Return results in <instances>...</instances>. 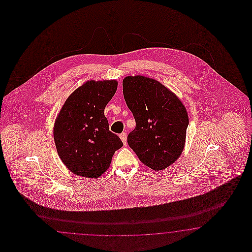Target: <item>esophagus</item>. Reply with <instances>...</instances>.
<instances>
[{
  "label": "esophagus",
  "instance_id": "esophagus-1",
  "mask_svg": "<svg viewBox=\"0 0 252 252\" xmlns=\"http://www.w3.org/2000/svg\"><path fill=\"white\" fill-rule=\"evenodd\" d=\"M120 138H121L124 145H126V142H127V135H126V132L121 133V134H120Z\"/></svg>",
  "mask_w": 252,
  "mask_h": 252
}]
</instances>
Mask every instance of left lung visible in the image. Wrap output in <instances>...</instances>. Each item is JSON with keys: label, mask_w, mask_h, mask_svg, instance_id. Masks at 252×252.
<instances>
[{"label": "left lung", "mask_w": 252, "mask_h": 252, "mask_svg": "<svg viewBox=\"0 0 252 252\" xmlns=\"http://www.w3.org/2000/svg\"><path fill=\"white\" fill-rule=\"evenodd\" d=\"M126 105L136 120L127 143L138 159L155 171L174 163L183 152L189 116L181 100L166 87L146 76L123 80Z\"/></svg>", "instance_id": "obj_1"}]
</instances>
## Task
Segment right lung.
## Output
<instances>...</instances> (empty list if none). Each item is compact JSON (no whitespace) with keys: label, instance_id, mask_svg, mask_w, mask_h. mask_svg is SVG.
Instances as JSON below:
<instances>
[{"label":"right lung","instance_id":"add662e5","mask_svg":"<svg viewBox=\"0 0 252 252\" xmlns=\"http://www.w3.org/2000/svg\"><path fill=\"white\" fill-rule=\"evenodd\" d=\"M117 89L116 80L87 81L73 92L57 116L55 146L64 165L77 176L97 178L110 166L122 140L109 130L104 109Z\"/></svg>","mask_w":252,"mask_h":252}]
</instances>
